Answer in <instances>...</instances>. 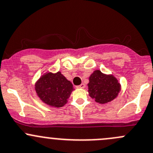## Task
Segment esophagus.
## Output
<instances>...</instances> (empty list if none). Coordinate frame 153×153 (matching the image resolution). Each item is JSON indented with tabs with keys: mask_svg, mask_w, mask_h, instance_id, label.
<instances>
[{
	"mask_svg": "<svg viewBox=\"0 0 153 153\" xmlns=\"http://www.w3.org/2000/svg\"><path fill=\"white\" fill-rule=\"evenodd\" d=\"M85 87V84H83V83H82V84L76 86L77 88H84Z\"/></svg>",
	"mask_w": 153,
	"mask_h": 153,
	"instance_id": "esophagus-1",
	"label": "esophagus"
}]
</instances>
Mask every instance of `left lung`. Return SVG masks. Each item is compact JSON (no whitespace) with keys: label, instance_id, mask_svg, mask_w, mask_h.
<instances>
[{"label":"left lung","instance_id":"left-lung-1","mask_svg":"<svg viewBox=\"0 0 153 153\" xmlns=\"http://www.w3.org/2000/svg\"><path fill=\"white\" fill-rule=\"evenodd\" d=\"M88 92L96 102L108 103L117 97L120 85L113 76L103 74L100 71H95L89 77Z\"/></svg>","mask_w":153,"mask_h":153}]
</instances>
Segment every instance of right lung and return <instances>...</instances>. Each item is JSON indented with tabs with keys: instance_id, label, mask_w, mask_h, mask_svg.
Instances as JSON below:
<instances>
[{
	"instance_id": "add662e5",
	"label": "right lung",
	"mask_w": 153,
	"mask_h": 153,
	"mask_svg": "<svg viewBox=\"0 0 153 153\" xmlns=\"http://www.w3.org/2000/svg\"><path fill=\"white\" fill-rule=\"evenodd\" d=\"M36 92L40 99L51 106L60 108L67 102L73 91L71 82L60 72L48 73L42 76L35 85Z\"/></svg>"
}]
</instances>
